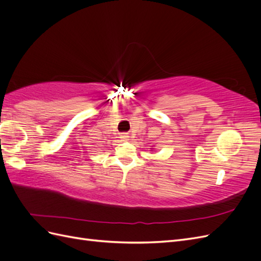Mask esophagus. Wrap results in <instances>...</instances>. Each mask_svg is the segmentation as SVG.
Returning <instances> with one entry per match:
<instances>
[{
    "instance_id": "obj_1",
    "label": "esophagus",
    "mask_w": 261,
    "mask_h": 261,
    "mask_svg": "<svg viewBox=\"0 0 261 261\" xmlns=\"http://www.w3.org/2000/svg\"><path fill=\"white\" fill-rule=\"evenodd\" d=\"M120 138H121L123 141H127V140H128V136H127V134H121Z\"/></svg>"
}]
</instances>
